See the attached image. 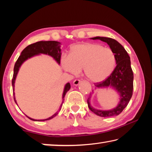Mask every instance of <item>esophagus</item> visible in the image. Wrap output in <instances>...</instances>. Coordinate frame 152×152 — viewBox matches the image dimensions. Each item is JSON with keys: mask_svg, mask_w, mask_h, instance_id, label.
<instances>
[{"mask_svg": "<svg viewBox=\"0 0 152 152\" xmlns=\"http://www.w3.org/2000/svg\"><path fill=\"white\" fill-rule=\"evenodd\" d=\"M80 83V80L78 79H76L75 80H74V82H73V84L74 86H78Z\"/></svg>", "mask_w": 152, "mask_h": 152, "instance_id": "obj_1", "label": "esophagus"}]
</instances>
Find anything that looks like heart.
<instances>
[{
    "label": "heart",
    "instance_id": "heart-1",
    "mask_svg": "<svg viewBox=\"0 0 152 152\" xmlns=\"http://www.w3.org/2000/svg\"><path fill=\"white\" fill-rule=\"evenodd\" d=\"M61 64L66 71L77 74L83 69L88 80L101 82L106 80L116 66V56L109 48L94 43H84L73 45L69 56H64Z\"/></svg>",
    "mask_w": 152,
    "mask_h": 152
}]
</instances>
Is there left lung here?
Wrapping results in <instances>:
<instances>
[{
    "label": "left lung",
    "mask_w": 152,
    "mask_h": 152,
    "mask_svg": "<svg viewBox=\"0 0 152 152\" xmlns=\"http://www.w3.org/2000/svg\"><path fill=\"white\" fill-rule=\"evenodd\" d=\"M92 39H100L106 42L116 56V64L112 74L104 81L95 84L96 88L112 87L116 90L120 95V102L117 106L111 110H97L91 107L90 99L91 94L87 100L90 110L94 114L102 117L117 116L127 107L133 94V73L131 67L130 57L127 51L120 43L114 39L105 37H95Z\"/></svg>",
    "instance_id": "1"
}]
</instances>
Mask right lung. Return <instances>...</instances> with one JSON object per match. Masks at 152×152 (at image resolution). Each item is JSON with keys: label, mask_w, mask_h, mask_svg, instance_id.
<instances>
[{"label": "right lung", "mask_w": 152, "mask_h": 152, "mask_svg": "<svg viewBox=\"0 0 152 152\" xmlns=\"http://www.w3.org/2000/svg\"><path fill=\"white\" fill-rule=\"evenodd\" d=\"M60 45L61 43L58 42H56V41H46V42H43V41H41V42H37L34 43H32L29 45H28L27 47L25 48L22 51L21 53L19 56V58L17 59L16 63L15 64L14 66V73H13V76H12V90H13V95H14V101L17 103L16 100H15V92H14V88H15V79H16V77L17 75L18 72L20 68V66L22 65V64L24 62L25 60H27V59L33 57V56H35L36 55H39L40 53H43V54H47L51 56V57L53 58V59L57 61V62L60 64V58H61V49H60ZM70 89V84L67 83L66 84L65 87H64L63 95H62V99L63 101L61 102V104L60 105V110L61 107H62V104L64 102V98L66 94L67 93L69 90ZM58 112H56L54 115H52V116L46 119H43V120H35L33 119H31L28 117L29 119L33 121H47L51 119L52 118L56 117V115H58Z\"/></svg>", "instance_id": "1"}]
</instances>
